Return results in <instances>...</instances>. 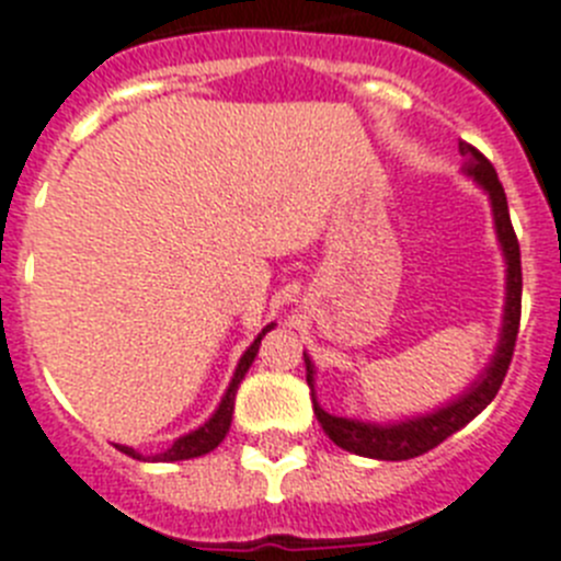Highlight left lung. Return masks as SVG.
Segmentation results:
<instances>
[{
  "label": "left lung",
  "mask_w": 561,
  "mask_h": 561,
  "mask_svg": "<svg viewBox=\"0 0 561 561\" xmlns=\"http://www.w3.org/2000/svg\"><path fill=\"white\" fill-rule=\"evenodd\" d=\"M460 154L466 158L462 172L474 180L477 186L483 188L491 199V211H494L496 240L503 245L505 265H508V282H505V316L503 330H500V344H496L494 358L489 367L480 373L460 398H455L446 407L428 412V415L407 417L401 423H364L353 417H335L319 407L313 392V412L319 417L324 435L341 446L344 451L353 455L373 457V460H409L423 451L435 449L457 428H462L469 421H474L503 387V378L508 373V364L514 358L516 333H519V310H523V262H519V242H516L514 226H511L508 199H505L503 183L496 178L494 165L477 152L471 144H460ZM308 364V387L313 389V362L305 355Z\"/></svg>",
  "instance_id": "8db88e82"
}]
</instances>
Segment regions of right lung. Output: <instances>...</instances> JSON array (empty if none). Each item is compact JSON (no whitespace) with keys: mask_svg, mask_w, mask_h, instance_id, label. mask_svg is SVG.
Masks as SVG:
<instances>
[{"mask_svg":"<svg viewBox=\"0 0 561 561\" xmlns=\"http://www.w3.org/2000/svg\"><path fill=\"white\" fill-rule=\"evenodd\" d=\"M271 328H274V324H267V328L262 330V333L256 335V339H253L251 347H248L245 353H242L240 364H237V373H233L231 383H228V389H226V396H222L220 407H217V412H214V415L208 417V421L203 423V426L194 428V432H188V435L178 437V440H174L172 446H169V449L160 451V455H154V457H144V455H140V451L129 449V446H118V449L124 451V455L135 457V460H152V462L192 460V457L208 455V451L217 449V446H220V443H222V437L228 435V428H231L233 398H237V389H240L242 378H245V373H248V367H251L253 358H256V353H260L262 335H265Z\"/></svg>","mask_w":561,"mask_h":561,"instance_id":"1","label":"right lung"}]
</instances>
